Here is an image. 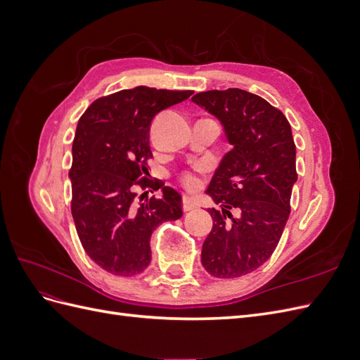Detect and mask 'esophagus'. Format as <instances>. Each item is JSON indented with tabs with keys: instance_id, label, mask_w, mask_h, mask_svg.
<instances>
[{
	"instance_id": "34e87169",
	"label": "esophagus",
	"mask_w": 360,
	"mask_h": 360,
	"mask_svg": "<svg viewBox=\"0 0 360 360\" xmlns=\"http://www.w3.org/2000/svg\"><path fill=\"white\" fill-rule=\"evenodd\" d=\"M197 201H195L192 197H183V210L184 212H191L193 209H197Z\"/></svg>"
}]
</instances>
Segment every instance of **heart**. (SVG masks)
<instances>
[{
    "label": "heart",
    "instance_id": "heart-1",
    "mask_svg": "<svg viewBox=\"0 0 360 360\" xmlns=\"http://www.w3.org/2000/svg\"><path fill=\"white\" fill-rule=\"evenodd\" d=\"M184 183H186L188 188H197L198 186V180L193 176H186L184 177Z\"/></svg>",
    "mask_w": 360,
    "mask_h": 360
}]
</instances>
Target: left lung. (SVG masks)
I'll return each mask as SVG.
<instances>
[{
	"label": "left lung",
	"instance_id": "1",
	"mask_svg": "<svg viewBox=\"0 0 360 360\" xmlns=\"http://www.w3.org/2000/svg\"><path fill=\"white\" fill-rule=\"evenodd\" d=\"M192 102L217 118L233 147L205 191L221 209H209L213 228L201 263L212 276L238 278L266 263L288 221L297 181L291 126L263 97L240 89L198 93Z\"/></svg>",
	"mask_w": 360,
	"mask_h": 360
}]
</instances>
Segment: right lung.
<instances>
[{"instance_id":"add662e5","label":"right lung","mask_w":360,"mask_h":360,"mask_svg":"<svg viewBox=\"0 0 360 360\" xmlns=\"http://www.w3.org/2000/svg\"><path fill=\"white\" fill-rule=\"evenodd\" d=\"M191 94L141 85L101 97L79 118L69 172L72 216L86 255L112 275L144 271L151 261V233L183 214L176 189L136 180L147 176V159L153 156V118ZM135 184L162 188V197L136 203Z\"/></svg>"}]
</instances>
